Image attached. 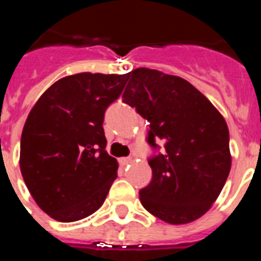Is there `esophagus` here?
Segmentation results:
<instances>
[{
    "label": "esophagus",
    "mask_w": 261,
    "mask_h": 261,
    "mask_svg": "<svg viewBox=\"0 0 261 261\" xmlns=\"http://www.w3.org/2000/svg\"><path fill=\"white\" fill-rule=\"evenodd\" d=\"M119 163H120V165H123V167H126V165L133 163V159H130V157H123V159L119 160Z\"/></svg>",
    "instance_id": "esophagus-1"
}]
</instances>
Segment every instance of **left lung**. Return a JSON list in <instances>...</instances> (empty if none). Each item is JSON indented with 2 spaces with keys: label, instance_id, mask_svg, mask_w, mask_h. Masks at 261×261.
<instances>
[{
  "label": "left lung",
  "instance_id": "1",
  "mask_svg": "<svg viewBox=\"0 0 261 261\" xmlns=\"http://www.w3.org/2000/svg\"><path fill=\"white\" fill-rule=\"evenodd\" d=\"M127 79L123 101L150 122L149 145L165 147L149 160L153 178L139 191L141 203L164 222H192L210 210L230 172L226 122L181 77L139 67Z\"/></svg>",
  "mask_w": 261,
  "mask_h": 261
}]
</instances>
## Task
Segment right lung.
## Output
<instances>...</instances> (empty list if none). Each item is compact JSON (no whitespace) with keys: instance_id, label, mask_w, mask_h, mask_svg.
Returning a JSON list of instances; mask_svg holds the SVG:
<instances>
[{"instance_id":"1","label":"right lung","mask_w":261,"mask_h":261,"mask_svg":"<svg viewBox=\"0 0 261 261\" xmlns=\"http://www.w3.org/2000/svg\"><path fill=\"white\" fill-rule=\"evenodd\" d=\"M127 74L79 73L54 83L25 120L20 169L35 202L59 222L97 211L118 177L106 150L102 122L120 96Z\"/></svg>"}]
</instances>
